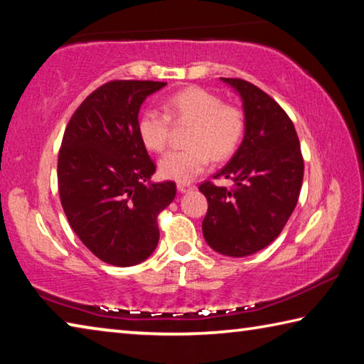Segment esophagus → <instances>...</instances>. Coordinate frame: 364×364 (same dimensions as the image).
I'll return each mask as SVG.
<instances>
[{"label": "esophagus", "mask_w": 364, "mask_h": 364, "mask_svg": "<svg viewBox=\"0 0 364 364\" xmlns=\"http://www.w3.org/2000/svg\"><path fill=\"white\" fill-rule=\"evenodd\" d=\"M193 189H194L193 184H189V183H178V191H180V193H188V191H193Z\"/></svg>", "instance_id": "esophagus-1"}]
</instances>
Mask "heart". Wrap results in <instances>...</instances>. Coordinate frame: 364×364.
Returning <instances> with one entry per match:
<instances>
[{"label":"heart","instance_id":"1","mask_svg":"<svg viewBox=\"0 0 364 364\" xmlns=\"http://www.w3.org/2000/svg\"><path fill=\"white\" fill-rule=\"evenodd\" d=\"M164 112L144 109L136 122V133L147 151L162 152L168 143L170 120L191 123L186 144L160 159L159 171L167 180L188 183L200 175L213 160H226L237 151L245 132L242 109L200 86H188L170 95Z\"/></svg>","mask_w":364,"mask_h":364}]
</instances>
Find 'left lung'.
Returning <instances> with one entry per match:
<instances>
[{"mask_svg":"<svg viewBox=\"0 0 364 364\" xmlns=\"http://www.w3.org/2000/svg\"><path fill=\"white\" fill-rule=\"evenodd\" d=\"M242 97L245 133L232 159L213 178L232 188L204 181L199 191L208 210L202 232L226 257H247L279 236L304 181V157L292 120L273 97L241 78H221Z\"/></svg>","mask_w":364,"mask_h":364,"instance_id":"8db88e82","label":"left lung"}]
</instances>
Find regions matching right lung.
Masks as SVG:
<instances>
[{"label": "right lung", "mask_w": 364, "mask_h": 364, "mask_svg": "<svg viewBox=\"0 0 364 364\" xmlns=\"http://www.w3.org/2000/svg\"><path fill=\"white\" fill-rule=\"evenodd\" d=\"M167 83L112 80L80 104L58 159L60 204L86 247L114 267H133L157 247V217L176 196L173 181L149 183L156 164L141 144V104Z\"/></svg>", "instance_id": "right-lung-1"}]
</instances>
